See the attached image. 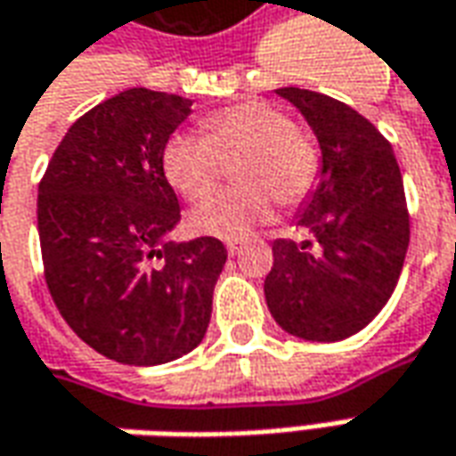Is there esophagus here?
<instances>
[{"mask_svg": "<svg viewBox=\"0 0 456 456\" xmlns=\"http://www.w3.org/2000/svg\"><path fill=\"white\" fill-rule=\"evenodd\" d=\"M225 248L231 250V253H235V250L240 248V243H238V240H228V243H225Z\"/></svg>", "mask_w": 456, "mask_h": 456, "instance_id": "1", "label": "esophagus"}]
</instances>
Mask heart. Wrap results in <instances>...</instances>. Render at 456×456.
Here are the masks:
<instances>
[{
    "label": "heart",
    "instance_id": "b5f03b06",
    "mask_svg": "<svg viewBox=\"0 0 456 456\" xmlns=\"http://www.w3.org/2000/svg\"><path fill=\"white\" fill-rule=\"evenodd\" d=\"M200 135L175 133L160 150V170L188 203L203 200L221 178V160L238 159V188L216 192L195 208L191 223L200 233L238 240L273 216V200L296 208L316 188L321 155L291 118L264 100L221 107L200 120Z\"/></svg>",
    "mask_w": 456,
    "mask_h": 456
}]
</instances>
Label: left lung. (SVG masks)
<instances>
[{
	"label": "left lung",
	"instance_id": "left-lung-1",
	"mask_svg": "<svg viewBox=\"0 0 456 456\" xmlns=\"http://www.w3.org/2000/svg\"><path fill=\"white\" fill-rule=\"evenodd\" d=\"M301 110L321 145V180L298 225L314 240L273 243L265 304L306 341H341L377 316L409 248L402 170L389 140L354 107L301 87L276 90Z\"/></svg>",
	"mask_w": 456,
	"mask_h": 456
}]
</instances>
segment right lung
Returning a JSON list of instances; mask_svg holds the SVG:
<instances>
[{"instance_id": "1", "label": "right lung", "mask_w": 456, "mask_h": 456, "mask_svg": "<svg viewBox=\"0 0 456 456\" xmlns=\"http://www.w3.org/2000/svg\"><path fill=\"white\" fill-rule=\"evenodd\" d=\"M192 100L133 87L85 112L39 180L45 281L69 329L97 354L155 366L208 331L228 250L218 238L165 240L180 221L160 150Z\"/></svg>"}]
</instances>
